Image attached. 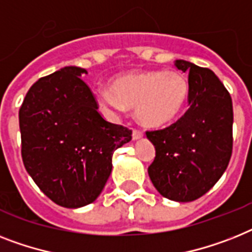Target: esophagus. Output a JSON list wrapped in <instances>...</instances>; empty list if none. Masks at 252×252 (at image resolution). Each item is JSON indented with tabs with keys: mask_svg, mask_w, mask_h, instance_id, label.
Masks as SVG:
<instances>
[{
	"mask_svg": "<svg viewBox=\"0 0 252 252\" xmlns=\"http://www.w3.org/2000/svg\"><path fill=\"white\" fill-rule=\"evenodd\" d=\"M144 137V133H142V130H138V129H133L132 132V138L134 141L136 140H140V138H142Z\"/></svg>",
	"mask_w": 252,
	"mask_h": 252,
	"instance_id": "esophagus-1",
	"label": "esophagus"
}]
</instances>
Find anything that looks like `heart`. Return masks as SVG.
<instances>
[{
	"label": "heart",
	"mask_w": 252,
	"mask_h": 252,
	"mask_svg": "<svg viewBox=\"0 0 252 252\" xmlns=\"http://www.w3.org/2000/svg\"><path fill=\"white\" fill-rule=\"evenodd\" d=\"M189 83L179 71H141L120 75L110 89L95 91V99L107 114L119 115L134 107L138 122L160 128L175 122L185 108Z\"/></svg>",
	"instance_id": "1"
}]
</instances>
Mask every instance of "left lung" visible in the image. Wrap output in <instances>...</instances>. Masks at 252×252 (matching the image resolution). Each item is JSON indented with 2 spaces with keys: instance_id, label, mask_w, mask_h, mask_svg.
<instances>
[{
  "instance_id": "left-lung-1",
  "label": "left lung",
  "mask_w": 252,
  "mask_h": 252,
  "mask_svg": "<svg viewBox=\"0 0 252 252\" xmlns=\"http://www.w3.org/2000/svg\"><path fill=\"white\" fill-rule=\"evenodd\" d=\"M189 72V110L172 126L146 132L155 147L147 172L164 198L191 202L225 172L232 157L233 105L230 94L211 69L179 59Z\"/></svg>"
}]
</instances>
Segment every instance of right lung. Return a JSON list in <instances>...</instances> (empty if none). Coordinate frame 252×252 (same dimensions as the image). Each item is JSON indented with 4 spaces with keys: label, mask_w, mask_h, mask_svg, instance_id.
Here are the masks:
<instances>
[{
    "label": "right lung",
    "mask_w": 252,
    "mask_h": 252,
    "mask_svg": "<svg viewBox=\"0 0 252 252\" xmlns=\"http://www.w3.org/2000/svg\"><path fill=\"white\" fill-rule=\"evenodd\" d=\"M83 73L87 69L68 66L41 77L19 110L27 172L46 197L67 208L97 199L114 151L132 140V130L102 118Z\"/></svg>",
    "instance_id": "1"
}]
</instances>
